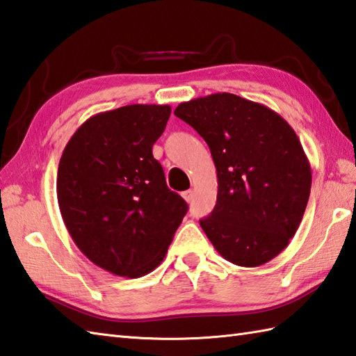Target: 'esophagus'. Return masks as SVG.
I'll return each mask as SVG.
<instances>
[{
	"mask_svg": "<svg viewBox=\"0 0 356 356\" xmlns=\"http://www.w3.org/2000/svg\"><path fill=\"white\" fill-rule=\"evenodd\" d=\"M182 197L188 202V203H190L191 200H193V197H194V191L193 190H188V191H184L182 193Z\"/></svg>",
	"mask_w": 356,
	"mask_h": 356,
	"instance_id": "1",
	"label": "esophagus"
}]
</instances>
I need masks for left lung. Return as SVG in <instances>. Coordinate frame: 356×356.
Instances as JSON below:
<instances>
[{
	"label": "left lung",
	"mask_w": 356,
	"mask_h": 356,
	"mask_svg": "<svg viewBox=\"0 0 356 356\" xmlns=\"http://www.w3.org/2000/svg\"><path fill=\"white\" fill-rule=\"evenodd\" d=\"M174 115L205 139L217 170V203L202 229L237 266L268 263L289 245L311 194L297 134L266 105L231 93L182 102Z\"/></svg>",
	"instance_id": "1"
}]
</instances>
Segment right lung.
Listing matches in <instances>:
<instances>
[{
	"label": "right lung",
	"mask_w": 356,
	"mask_h": 356,
	"mask_svg": "<svg viewBox=\"0 0 356 356\" xmlns=\"http://www.w3.org/2000/svg\"><path fill=\"white\" fill-rule=\"evenodd\" d=\"M170 105H125L87 119L64 148L56 194L65 228L90 261L119 277L162 263L188 205L153 157Z\"/></svg>",
	"instance_id": "right-lung-1"
}]
</instances>
